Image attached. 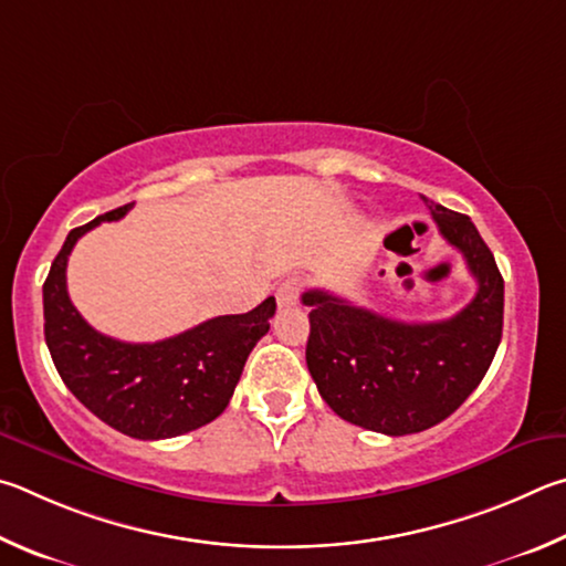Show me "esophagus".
<instances>
[{"mask_svg": "<svg viewBox=\"0 0 566 566\" xmlns=\"http://www.w3.org/2000/svg\"><path fill=\"white\" fill-rule=\"evenodd\" d=\"M298 295H301V277H285L275 291L277 308H291V305L298 303Z\"/></svg>", "mask_w": 566, "mask_h": 566, "instance_id": "34e87169", "label": "esophagus"}]
</instances>
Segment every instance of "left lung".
<instances>
[{"instance_id": "obj_1", "label": "left lung", "mask_w": 566, "mask_h": 566, "mask_svg": "<svg viewBox=\"0 0 566 566\" xmlns=\"http://www.w3.org/2000/svg\"><path fill=\"white\" fill-rule=\"evenodd\" d=\"M422 201L478 277V293L458 315L402 323L328 291L303 293L311 308L305 363L321 398L343 420L390 438L450 418L482 382L502 340L504 281L492 251L470 216Z\"/></svg>"}]
</instances>
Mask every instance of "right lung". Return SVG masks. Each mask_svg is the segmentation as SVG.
<instances>
[{
	"instance_id": "obj_1",
	"label": "right lung",
	"mask_w": 566,
	"mask_h": 566,
	"mask_svg": "<svg viewBox=\"0 0 566 566\" xmlns=\"http://www.w3.org/2000/svg\"><path fill=\"white\" fill-rule=\"evenodd\" d=\"M132 206L66 235L44 281V338L64 385L86 410L128 438L166 440L203 428L226 410L248 355L271 331L275 298L158 343H124L94 331L69 301V253L86 231L118 221Z\"/></svg>"
}]
</instances>
